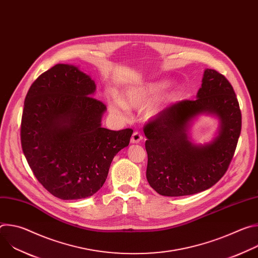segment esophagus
<instances>
[{
	"mask_svg": "<svg viewBox=\"0 0 258 258\" xmlns=\"http://www.w3.org/2000/svg\"><path fill=\"white\" fill-rule=\"evenodd\" d=\"M143 140V136L140 132H135L131 138V142L133 144H139Z\"/></svg>",
	"mask_w": 258,
	"mask_h": 258,
	"instance_id": "34e87169",
	"label": "esophagus"
}]
</instances>
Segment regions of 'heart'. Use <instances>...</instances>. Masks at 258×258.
Listing matches in <instances>:
<instances>
[{
	"mask_svg": "<svg viewBox=\"0 0 258 258\" xmlns=\"http://www.w3.org/2000/svg\"><path fill=\"white\" fill-rule=\"evenodd\" d=\"M164 82H153L145 84L140 87H133L127 89L122 98L113 96L109 99L108 104L110 111L115 116L126 119L130 117L128 107L136 109H143L151 104L156 97L165 88ZM155 111V109L151 110V113Z\"/></svg>",
	"mask_w": 258,
	"mask_h": 258,
	"instance_id": "heart-1",
	"label": "heart"
}]
</instances>
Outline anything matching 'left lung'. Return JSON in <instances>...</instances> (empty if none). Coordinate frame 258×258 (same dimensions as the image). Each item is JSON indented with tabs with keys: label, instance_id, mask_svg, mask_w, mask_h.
I'll return each instance as SVG.
<instances>
[{
	"label": "left lung",
	"instance_id": "obj_1",
	"mask_svg": "<svg viewBox=\"0 0 258 258\" xmlns=\"http://www.w3.org/2000/svg\"><path fill=\"white\" fill-rule=\"evenodd\" d=\"M201 113L216 115L221 119V131L210 144L197 146L188 140L186 127ZM241 127V110L232 85L222 73L206 69L196 100L167 107L144 126L149 185L168 197L209 189L227 172Z\"/></svg>",
	"mask_w": 258,
	"mask_h": 258
}]
</instances>
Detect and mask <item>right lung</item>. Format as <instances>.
I'll return each instance as SVG.
<instances>
[{"instance_id":"1","label":"right lung","mask_w":258,"mask_h":258,"mask_svg":"<svg viewBox=\"0 0 258 258\" xmlns=\"http://www.w3.org/2000/svg\"><path fill=\"white\" fill-rule=\"evenodd\" d=\"M78 67L57 64L36 79L24 101L20 139L42 186L62 200L88 198L102 188L114 156L128 146L132 128L101 126L106 105Z\"/></svg>"}]
</instances>
